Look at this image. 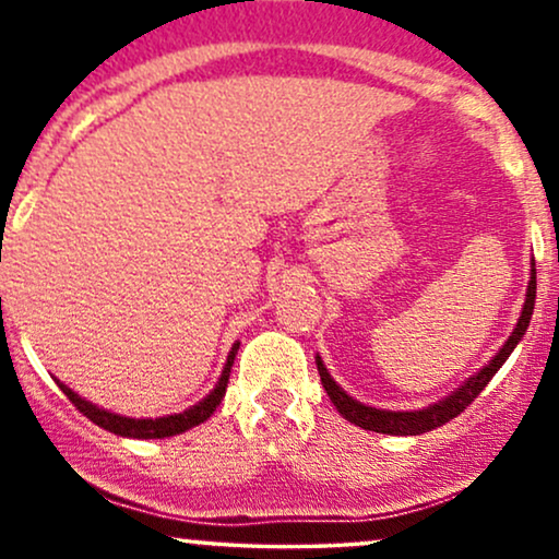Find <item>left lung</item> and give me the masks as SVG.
I'll return each instance as SVG.
<instances>
[{"label":"left lung","mask_w":559,"mask_h":559,"mask_svg":"<svg viewBox=\"0 0 559 559\" xmlns=\"http://www.w3.org/2000/svg\"><path fill=\"white\" fill-rule=\"evenodd\" d=\"M534 301H536V262H531V281H528V292H525L523 312H521V318H518V325L512 329L510 338H507L502 349L493 355V360L489 365H484V368H480L476 376L467 378L463 386H460L457 391H452L447 400L431 404V407L409 409V413H391V409L368 407V404L352 400V396L346 394V391L338 386L336 381H333L329 370H325L323 360L316 357L320 381H323V389H325V394L331 396L333 407H336L338 413H342L349 423H355V426L365 428V431L391 433V436H418V433L433 431V428L444 426V423L457 418L463 409H467V404L476 400L480 391L486 389V383L491 381L493 373L502 368L507 357H510L512 349L518 346V342H521V338L525 336V329H528L531 316H534Z\"/></svg>","instance_id":"8db88e82"}]
</instances>
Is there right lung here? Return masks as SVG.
I'll return each instance as SVG.
<instances>
[{
  "label": "right lung",
  "mask_w": 559,
  "mask_h": 559,
  "mask_svg": "<svg viewBox=\"0 0 559 559\" xmlns=\"http://www.w3.org/2000/svg\"><path fill=\"white\" fill-rule=\"evenodd\" d=\"M236 352H239V342L230 346L226 368H223L221 378H217L215 389L210 391L202 402H197L194 407L183 409V413H178V415H165V418H126V415L110 413V409H102L92 402L81 400V396L75 394L73 389H68L66 383H60V389H62V394H66L68 400L75 404V409H79V413L86 415V418L96 423L99 428H105V431L128 436V439H165V436H176V433L189 431V428L199 426V423H204L210 415L215 413V407L221 404L223 396H226L230 365H234Z\"/></svg>",
  "instance_id": "right-lung-1"
}]
</instances>
